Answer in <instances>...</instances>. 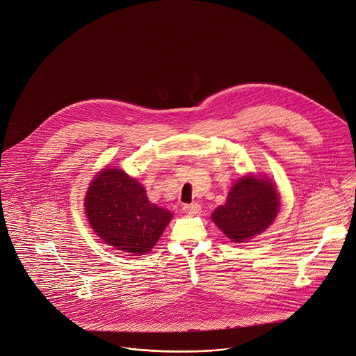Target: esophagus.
I'll use <instances>...</instances> for the list:
<instances>
[{
  "label": "esophagus",
  "instance_id": "34e87169",
  "mask_svg": "<svg viewBox=\"0 0 356 356\" xmlns=\"http://www.w3.org/2000/svg\"><path fill=\"white\" fill-rule=\"evenodd\" d=\"M183 211L187 214H198L201 212V205L200 204H187L183 207Z\"/></svg>",
  "mask_w": 356,
  "mask_h": 356
}]
</instances>
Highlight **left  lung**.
Returning a JSON list of instances; mask_svg holds the SVG:
<instances>
[{
	"mask_svg": "<svg viewBox=\"0 0 356 356\" xmlns=\"http://www.w3.org/2000/svg\"><path fill=\"white\" fill-rule=\"evenodd\" d=\"M280 212V194L267 176L246 175L231 187L227 202L213 213L214 224L231 242H248L266 231Z\"/></svg>",
	"mask_w": 356,
	"mask_h": 356,
	"instance_id": "obj_1",
	"label": "left lung"
}]
</instances>
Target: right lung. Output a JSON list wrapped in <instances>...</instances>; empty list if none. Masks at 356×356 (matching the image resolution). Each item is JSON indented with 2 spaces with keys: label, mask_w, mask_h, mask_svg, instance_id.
I'll list each match as a JSON object with an SVG mask.
<instances>
[{
  "label": "right lung",
  "mask_w": 356,
  "mask_h": 356,
  "mask_svg": "<svg viewBox=\"0 0 356 356\" xmlns=\"http://www.w3.org/2000/svg\"><path fill=\"white\" fill-rule=\"evenodd\" d=\"M83 205L96 235L131 256L147 254L173 217L148 201L136 179L115 168H106L96 175Z\"/></svg>",
  "instance_id": "add662e5"
}]
</instances>
